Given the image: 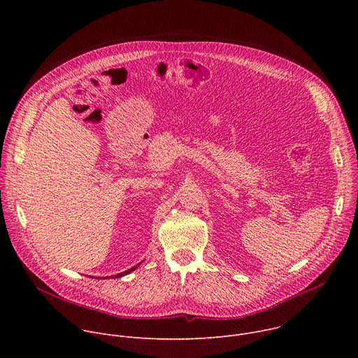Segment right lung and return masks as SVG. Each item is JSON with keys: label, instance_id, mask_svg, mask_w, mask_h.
<instances>
[{"label": "right lung", "instance_id": "right-lung-1", "mask_svg": "<svg viewBox=\"0 0 358 358\" xmlns=\"http://www.w3.org/2000/svg\"><path fill=\"white\" fill-rule=\"evenodd\" d=\"M137 266H140V264H138V265H136V266H133V268H131V269H129V271H124V272H122V273H117V275H115L113 278H122V276H124V275H129L130 272L136 271V269H137Z\"/></svg>", "mask_w": 358, "mask_h": 358}]
</instances>
